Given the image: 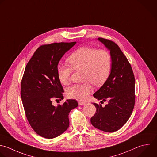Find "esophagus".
<instances>
[{
  "mask_svg": "<svg viewBox=\"0 0 157 157\" xmlns=\"http://www.w3.org/2000/svg\"><path fill=\"white\" fill-rule=\"evenodd\" d=\"M78 103H79V105H81V106H82V105H86V103H85V102H82V101H79Z\"/></svg>",
  "mask_w": 157,
  "mask_h": 157,
  "instance_id": "esophagus-1",
  "label": "esophagus"
}]
</instances>
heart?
<instances>
[{
  "label": "heart",
  "mask_w": 157,
  "mask_h": 157,
  "mask_svg": "<svg viewBox=\"0 0 157 157\" xmlns=\"http://www.w3.org/2000/svg\"><path fill=\"white\" fill-rule=\"evenodd\" d=\"M69 66L59 64L57 75L62 84L68 85L73 71H82V84H74L67 88L66 94L69 98L84 101L92 89L91 83L100 86L109 78L112 66V59L109 52L105 49H97L82 47L73 52L68 58Z\"/></svg>",
  "instance_id": "obj_1"
}]
</instances>
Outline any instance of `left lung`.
I'll use <instances>...</instances> for the list:
<instances>
[{"label": "left lung", "instance_id": "left-lung-1", "mask_svg": "<svg viewBox=\"0 0 157 157\" xmlns=\"http://www.w3.org/2000/svg\"><path fill=\"white\" fill-rule=\"evenodd\" d=\"M110 50L112 66L110 75L103 85L93 95L98 100L107 101L102 107L94 103L95 115L91 124L101 131L113 132L122 128L130 118L135 105V78L131 64L119 46L113 41L98 37Z\"/></svg>", "mask_w": 157, "mask_h": 157}]
</instances>
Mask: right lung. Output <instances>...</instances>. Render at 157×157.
Instances as JSON below:
<instances>
[{"mask_svg": "<svg viewBox=\"0 0 157 157\" xmlns=\"http://www.w3.org/2000/svg\"><path fill=\"white\" fill-rule=\"evenodd\" d=\"M76 43L55 42L38 47L21 79V97L26 117L35 132L46 139L55 138L68 128L69 113L78 105L73 99L57 107L52 104L53 98H63L57 68L65 52Z\"/></svg>", "mask_w": 157, "mask_h": 157, "instance_id": "1", "label": "right lung"}]
</instances>
